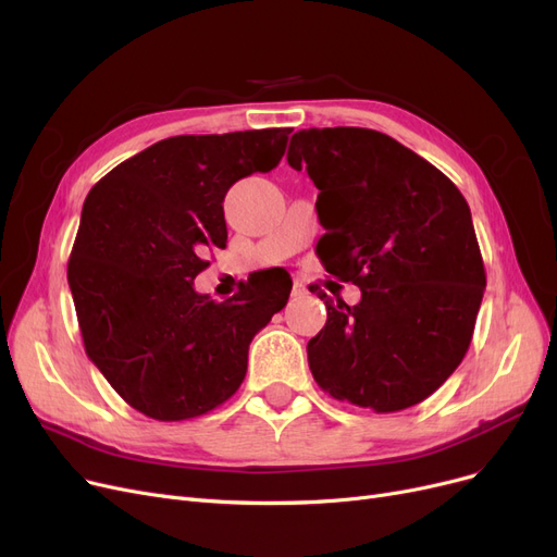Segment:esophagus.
Returning <instances> with one entry per match:
<instances>
[{
  "label": "esophagus",
  "instance_id": "34e87169",
  "mask_svg": "<svg viewBox=\"0 0 557 557\" xmlns=\"http://www.w3.org/2000/svg\"><path fill=\"white\" fill-rule=\"evenodd\" d=\"M292 294H294L296 298H298V296H305V294H307V286H305L300 280H296V282H294V292H292Z\"/></svg>",
  "mask_w": 557,
  "mask_h": 557
}]
</instances>
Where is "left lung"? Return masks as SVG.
<instances>
[{
  "mask_svg": "<svg viewBox=\"0 0 557 557\" xmlns=\"http://www.w3.org/2000/svg\"><path fill=\"white\" fill-rule=\"evenodd\" d=\"M286 161L319 188L325 271L361 292L352 307L319 292L327 321L307 344L313 380L380 414L425 400L465 359L487 284L465 196L373 129L296 132Z\"/></svg>",
  "mask_w": 557,
  "mask_h": 557,
  "instance_id": "obj_1",
  "label": "left lung"
}]
</instances>
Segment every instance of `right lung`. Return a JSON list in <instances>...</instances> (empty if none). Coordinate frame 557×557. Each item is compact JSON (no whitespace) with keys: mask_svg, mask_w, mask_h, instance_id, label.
<instances>
[{"mask_svg":"<svg viewBox=\"0 0 557 557\" xmlns=\"http://www.w3.org/2000/svg\"><path fill=\"white\" fill-rule=\"evenodd\" d=\"M292 129L173 136L95 184L67 261L86 355L140 414L184 421L240 386L255 334L292 294L263 273L215 302L193 288L225 248L230 186L280 163Z\"/></svg>","mask_w":557,"mask_h":557,"instance_id":"add662e5","label":"right lung"}]
</instances>
